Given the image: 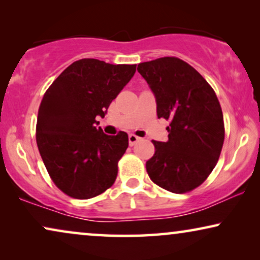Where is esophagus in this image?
<instances>
[{"label":"esophagus","mask_w":260,"mask_h":260,"mask_svg":"<svg viewBox=\"0 0 260 260\" xmlns=\"http://www.w3.org/2000/svg\"><path fill=\"white\" fill-rule=\"evenodd\" d=\"M141 138L138 137V136H136V135H134V134H131V135H129V144L131 145V147H133V145H135L137 143L138 141H140Z\"/></svg>","instance_id":"obj_1"}]
</instances>
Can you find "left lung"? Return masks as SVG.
<instances>
[{"instance_id": "left-lung-1", "label": "left lung", "mask_w": 260, "mask_h": 260, "mask_svg": "<svg viewBox=\"0 0 260 260\" xmlns=\"http://www.w3.org/2000/svg\"><path fill=\"white\" fill-rule=\"evenodd\" d=\"M154 92L157 117L170 120L168 141H152L147 172L163 189L183 194L205 182L225 140L222 110L214 90L194 67L175 56L138 63Z\"/></svg>"}]
</instances>
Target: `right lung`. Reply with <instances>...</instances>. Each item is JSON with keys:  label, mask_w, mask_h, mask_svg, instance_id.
<instances>
[{"label": "right lung", "mask_w": 260, "mask_h": 260, "mask_svg": "<svg viewBox=\"0 0 260 260\" xmlns=\"http://www.w3.org/2000/svg\"><path fill=\"white\" fill-rule=\"evenodd\" d=\"M136 72V65L81 59L53 81L38 112L37 144L56 187L71 198L91 199L116 181L129 145L124 131L109 136L97 127L110 104Z\"/></svg>", "instance_id": "obj_1"}]
</instances>
